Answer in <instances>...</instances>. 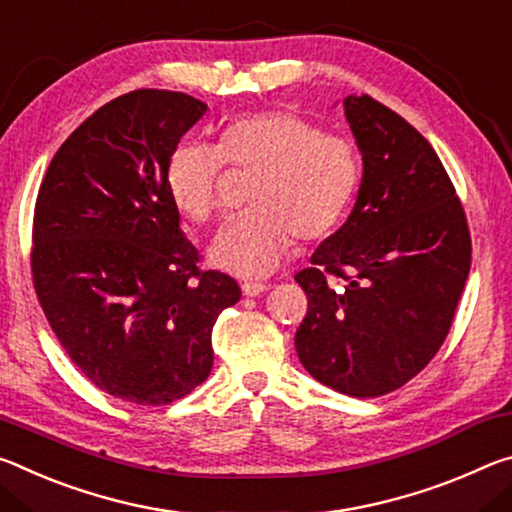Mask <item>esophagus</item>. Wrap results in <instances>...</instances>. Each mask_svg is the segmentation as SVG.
<instances>
[{
    "label": "esophagus",
    "instance_id": "1",
    "mask_svg": "<svg viewBox=\"0 0 512 512\" xmlns=\"http://www.w3.org/2000/svg\"><path fill=\"white\" fill-rule=\"evenodd\" d=\"M265 290H267L265 283H258V281L242 283V295H245V297H258V295H263Z\"/></svg>",
    "mask_w": 512,
    "mask_h": 512
}]
</instances>
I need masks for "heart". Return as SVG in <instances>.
Here are the masks:
<instances>
[{"label": "heart", "mask_w": 512, "mask_h": 512, "mask_svg": "<svg viewBox=\"0 0 512 512\" xmlns=\"http://www.w3.org/2000/svg\"><path fill=\"white\" fill-rule=\"evenodd\" d=\"M229 163L256 170L251 206L224 220L211 242V261L236 276H265L288 256L292 240L315 242L340 224L358 183L354 147L288 111L245 115L220 142L183 140L165 167L172 199L204 222L220 204L217 186Z\"/></svg>", "instance_id": "b5f03b06"}]
</instances>
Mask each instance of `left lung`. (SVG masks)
<instances>
[{"instance_id":"8db88e82","label":"left lung","mask_w":512,"mask_h":512,"mask_svg":"<svg viewBox=\"0 0 512 512\" xmlns=\"http://www.w3.org/2000/svg\"><path fill=\"white\" fill-rule=\"evenodd\" d=\"M363 154L354 211L295 274L308 311L295 333L306 372L370 399L420 374L463 295L472 238L454 183L420 131L370 95L347 97Z\"/></svg>"}]
</instances>
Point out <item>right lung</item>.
<instances>
[{
	"label": "right lung",
	"instance_id": "1",
	"mask_svg": "<svg viewBox=\"0 0 512 512\" xmlns=\"http://www.w3.org/2000/svg\"><path fill=\"white\" fill-rule=\"evenodd\" d=\"M206 104L142 88L104 104L58 149L33 211V288L72 363L111 397L172 404L213 367V324L240 299L199 270L165 167Z\"/></svg>",
	"mask_w": 512,
	"mask_h": 512
}]
</instances>
